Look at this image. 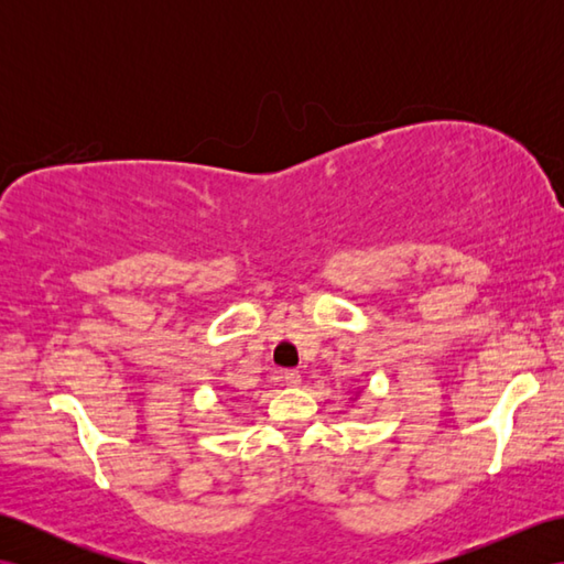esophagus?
Wrapping results in <instances>:
<instances>
[{"mask_svg":"<svg viewBox=\"0 0 564 564\" xmlns=\"http://www.w3.org/2000/svg\"><path fill=\"white\" fill-rule=\"evenodd\" d=\"M283 382L289 388H297L303 382V376H301V370H285L283 373Z\"/></svg>","mask_w":564,"mask_h":564,"instance_id":"34e87169","label":"esophagus"}]
</instances>
